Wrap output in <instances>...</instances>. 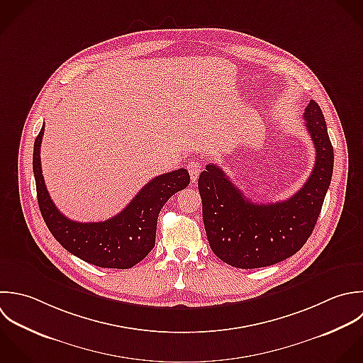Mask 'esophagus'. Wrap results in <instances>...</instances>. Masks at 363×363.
<instances>
[{"mask_svg":"<svg viewBox=\"0 0 363 363\" xmlns=\"http://www.w3.org/2000/svg\"><path fill=\"white\" fill-rule=\"evenodd\" d=\"M186 168H188V171H189L191 181H192V182H195V181L198 179V177H199L201 169H202V164H201V161H199L198 158H196V160H191V161L188 162Z\"/></svg>","mask_w":363,"mask_h":363,"instance_id":"1","label":"esophagus"}]
</instances>
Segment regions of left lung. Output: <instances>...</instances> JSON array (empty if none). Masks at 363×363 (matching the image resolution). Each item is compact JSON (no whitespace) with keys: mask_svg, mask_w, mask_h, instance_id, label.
Wrapping results in <instances>:
<instances>
[{"mask_svg":"<svg viewBox=\"0 0 363 363\" xmlns=\"http://www.w3.org/2000/svg\"><path fill=\"white\" fill-rule=\"evenodd\" d=\"M315 147V164L304 186L286 201L255 203L215 164L198 181L202 218L212 252L238 269H259L296 255L311 236L334 171V148L321 107L310 100L304 111Z\"/></svg>","mask_w":363,"mask_h":363,"instance_id":"obj_1","label":"left lung"}]
</instances>
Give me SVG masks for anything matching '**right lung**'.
I'll use <instances>...</instances> for the list:
<instances>
[{
    "mask_svg": "<svg viewBox=\"0 0 363 363\" xmlns=\"http://www.w3.org/2000/svg\"><path fill=\"white\" fill-rule=\"evenodd\" d=\"M45 125L33 143V175L42 218L53 238L72 255L97 267L131 269L155 246L158 213L165 202L189 185V174L179 168L152 178L116 216L104 222L82 223L67 219L52 202L40 168Z\"/></svg>",
    "mask_w": 363,
    "mask_h": 363,
    "instance_id": "obj_1",
    "label": "right lung"
}]
</instances>
